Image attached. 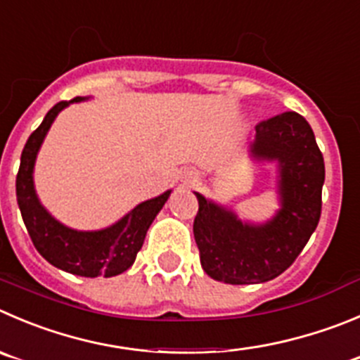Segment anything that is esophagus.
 Listing matches in <instances>:
<instances>
[{"label":"esophagus","mask_w":360,"mask_h":360,"mask_svg":"<svg viewBox=\"0 0 360 360\" xmlns=\"http://www.w3.org/2000/svg\"><path fill=\"white\" fill-rule=\"evenodd\" d=\"M194 178H196V176H194Z\"/></svg>","instance_id":"obj_1"}]
</instances>
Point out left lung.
I'll use <instances>...</instances> for the list:
<instances>
[{"label": "left lung", "instance_id": "obj_1", "mask_svg": "<svg viewBox=\"0 0 360 360\" xmlns=\"http://www.w3.org/2000/svg\"><path fill=\"white\" fill-rule=\"evenodd\" d=\"M249 155L277 167L279 210L265 222L242 221L231 208L198 198L194 240L201 266L226 285L266 283L285 272L316 229L325 182L323 155L299 112H281L256 125Z\"/></svg>", "mask_w": 360, "mask_h": 360}]
</instances>
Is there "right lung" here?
Segmentation results:
<instances>
[{
  "instance_id": "1",
  "label": "right lung",
  "mask_w": 360,
  "mask_h": 360,
  "mask_svg": "<svg viewBox=\"0 0 360 360\" xmlns=\"http://www.w3.org/2000/svg\"><path fill=\"white\" fill-rule=\"evenodd\" d=\"M83 101H88V97L58 102L28 138L15 180L17 203L33 245L51 265L81 277H112L131 269L143 248L150 224L162 210L171 191L136 205L115 224L95 231L68 228L46 210L37 196L33 182L37 155L56 116L74 102Z\"/></svg>"
}]
</instances>
